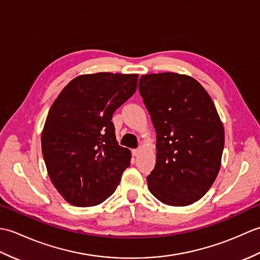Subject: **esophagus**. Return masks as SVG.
I'll return each instance as SVG.
<instances>
[{"label":"esophagus","instance_id":"1","mask_svg":"<svg viewBox=\"0 0 260 260\" xmlns=\"http://www.w3.org/2000/svg\"><path fill=\"white\" fill-rule=\"evenodd\" d=\"M141 152H142V147H139V148H134V150L132 151V154H133V156H137L140 155Z\"/></svg>","mask_w":260,"mask_h":260}]
</instances>
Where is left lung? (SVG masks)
Wrapping results in <instances>:
<instances>
[{
  "mask_svg": "<svg viewBox=\"0 0 260 260\" xmlns=\"http://www.w3.org/2000/svg\"><path fill=\"white\" fill-rule=\"evenodd\" d=\"M139 89L156 132L148 189L168 206H189L206 194L221 167L224 129L217 109L186 75H143Z\"/></svg>",
  "mask_w": 260,
  "mask_h": 260,
  "instance_id": "1",
  "label": "left lung"
}]
</instances>
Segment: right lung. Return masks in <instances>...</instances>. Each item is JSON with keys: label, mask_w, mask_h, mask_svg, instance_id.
Here are the masks:
<instances>
[{"label": "right lung", "mask_w": 260, "mask_h": 260, "mask_svg": "<svg viewBox=\"0 0 260 260\" xmlns=\"http://www.w3.org/2000/svg\"><path fill=\"white\" fill-rule=\"evenodd\" d=\"M139 75L76 77L49 110L42 155L53 185L76 207H92L114 193L129 167L131 151L116 141L115 110L134 95Z\"/></svg>", "instance_id": "add662e5"}]
</instances>
